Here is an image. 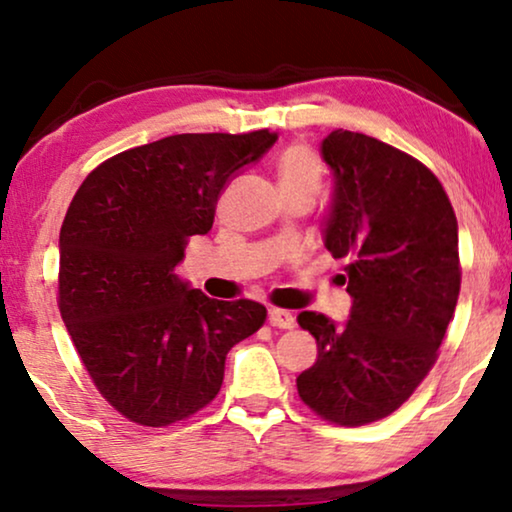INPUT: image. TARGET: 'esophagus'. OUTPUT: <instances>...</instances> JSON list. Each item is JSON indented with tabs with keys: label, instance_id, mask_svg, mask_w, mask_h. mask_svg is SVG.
<instances>
[{
	"label": "esophagus",
	"instance_id": "1",
	"mask_svg": "<svg viewBox=\"0 0 512 512\" xmlns=\"http://www.w3.org/2000/svg\"><path fill=\"white\" fill-rule=\"evenodd\" d=\"M268 321H270V326H277V328H293V324H296V317H293V312H289V310L272 307V310L268 312Z\"/></svg>",
	"mask_w": 512,
	"mask_h": 512
}]
</instances>
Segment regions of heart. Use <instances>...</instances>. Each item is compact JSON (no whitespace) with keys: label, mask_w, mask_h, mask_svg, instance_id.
Segmentation results:
<instances>
[{"label":"heart","mask_w":512,"mask_h":512,"mask_svg":"<svg viewBox=\"0 0 512 512\" xmlns=\"http://www.w3.org/2000/svg\"><path fill=\"white\" fill-rule=\"evenodd\" d=\"M277 174L282 191H319L321 170L310 146H286L277 160Z\"/></svg>","instance_id":"b5f03b06"}]
</instances>
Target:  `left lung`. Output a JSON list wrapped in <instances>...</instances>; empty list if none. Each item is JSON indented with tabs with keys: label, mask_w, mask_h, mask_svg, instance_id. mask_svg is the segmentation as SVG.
Returning <instances> with one entry per match:
<instances>
[{
	"label": "left lung",
	"mask_w": 512,
	"mask_h": 512,
	"mask_svg": "<svg viewBox=\"0 0 512 512\" xmlns=\"http://www.w3.org/2000/svg\"><path fill=\"white\" fill-rule=\"evenodd\" d=\"M321 153L335 177L326 249L354 303L342 328L298 314L319 354L296 387L326 422L363 426L401 408L438 359L461 289L457 216L436 174L396 146L333 130Z\"/></svg>",
	"instance_id": "1"
}]
</instances>
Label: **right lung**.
<instances>
[{
    "instance_id": "obj_1",
    "label": "right lung",
    "mask_w": 512,
    "mask_h": 512,
    "mask_svg": "<svg viewBox=\"0 0 512 512\" xmlns=\"http://www.w3.org/2000/svg\"><path fill=\"white\" fill-rule=\"evenodd\" d=\"M265 130L172 135L104 160L60 228L58 307L90 380L142 426L193 417L219 394L226 354L265 324L254 300H214L174 275L228 179L275 144Z\"/></svg>"
}]
</instances>
